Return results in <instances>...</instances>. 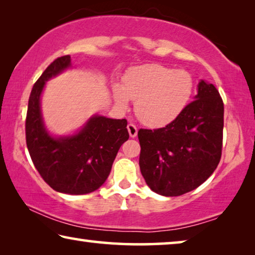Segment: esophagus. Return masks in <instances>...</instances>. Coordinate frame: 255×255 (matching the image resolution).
Instances as JSON below:
<instances>
[{
	"label": "esophagus",
	"mask_w": 255,
	"mask_h": 255,
	"mask_svg": "<svg viewBox=\"0 0 255 255\" xmlns=\"http://www.w3.org/2000/svg\"><path fill=\"white\" fill-rule=\"evenodd\" d=\"M127 129H128L129 136H130L131 138H135V137L137 136L138 129H137V127L135 126V125H133V124H128V126H127Z\"/></svg>",
	"instance_id": "34e87169"
}]
</instances>
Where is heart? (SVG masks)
<instances>
[{"instance_id": "obj_1", "label": "heart", "mask_w": 255, "mask_h": 255, "mask_svg": "<svg viewBox=\"0 0 255 255\" xmlns=\"http://www.w3.org/2000/svg\"><path fill=\"white\" fill-rule=\"evenodd\" d=\"M195 91V80L184 70L147 64L129 71L124 89L116 85L114 97L117 105L127 108L135 101L138 119L149 127L171 124L187 108Z\"/></svg>"}]
</instances>
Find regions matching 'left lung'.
I'll list each match as a JSON object with an SVG mask.
<instances>
[{
    "instance_id": "8db88e82",
    "label": "left lung",
    "mask_w": 255,
    "mask_h": 255,
    "mask_svg": "<svg viewBox=\"0 0 255 255\" xmlns=\"http://www.w3.org/2000/svg\"><path fill=\"white\" fill-rule=\"evenodd\" d=\"M224 103L214 84L200 80L195 100L165 127L139 129V167L150 190L184 195L214 173L222 156Z\"/></svg>"
}]
</instances>
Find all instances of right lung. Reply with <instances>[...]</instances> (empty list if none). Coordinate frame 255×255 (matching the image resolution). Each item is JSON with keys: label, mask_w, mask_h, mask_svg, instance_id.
I'll return each mask as SVG.
<instances>
[{"label": "right lung", "mask_w": 255, "mask_h": 255, "mask_svg": "<svg viewBox=\"0 0 255 255\" xmlns=\"http://www.w3.org/2000/svg\"><path fill=\"white\" fill-rule=\"evenodd\" d=\"M71 67L70 55L58 57L34 83L28 103L25 140L37 171L55 191L86 195L106 182L129 133L126 119L100 115L92 116L72 135L53 136L47 130L40 102L46 82Z\"/></svg>", "instance_id": "obj_1"}]
</instances>
